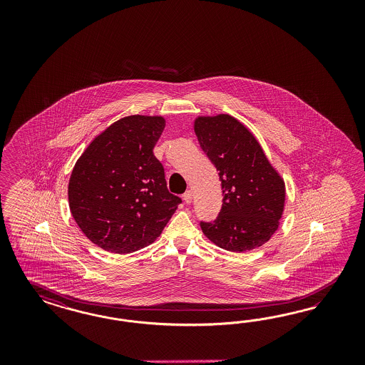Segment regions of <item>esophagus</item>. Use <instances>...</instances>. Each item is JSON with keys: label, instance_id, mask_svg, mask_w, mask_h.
Instances as JSON below:
<instances>
[{"label": "esophagus", "instance_id": "1", "mask_svg": "<svg viewBox=\"0 0 365 365\" xmlns=\"http://www.w3.org/2000/svg\"><path fill=\"white\" fill-rule=\"evenodd\" d=\"M183 200L186 202V203H191V200H192V191H186L185 194H183Z\"/></svg>", "mask_w": 365, "mask_h": 365}]
</instances>
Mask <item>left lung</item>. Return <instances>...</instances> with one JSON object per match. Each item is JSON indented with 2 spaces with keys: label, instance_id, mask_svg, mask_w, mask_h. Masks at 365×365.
<instances>
[{
  "label": "left lung",
  "instance_id": "left-lung-1",
  "mask_svg": "<svg viewBox=\"0 0 365 365\" xmlns=\"http://www.w3.org/2000/svg\"><path fill=\"white\" fill-rule=\"evenodd\" d=\"M200 148L220 171L222 209L202 232L225 250L241 253L259 247L274 234L282 217L285 183L262 147L230 115L199 116L194 123Z\"/></svg>",
  "mask_w": 365,
  "mask_h": 365
}]
</instances>
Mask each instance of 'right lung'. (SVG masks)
Wrapping results in <instances>:
<instances>
[{
	"label": "right lung",
	"mask_w": 365,
	"mask_h": 365,
	"mask_svg": "<svg viewBox=\"0 0 365 365\" xmlns=\"http://www.w3.org/2000/svg\"><path fill=\"white\" fill-rule=\"evenodd\" d=\"M165 125L162 116L123 118L73 167L69 209L89 241L107 252L127 255L154 242L182 203L153 153Z\"/></svg>",
	"instance_id": "obj_1"
}]
</instances>
